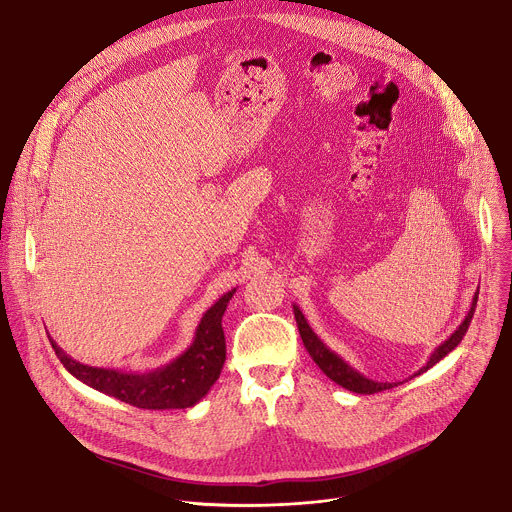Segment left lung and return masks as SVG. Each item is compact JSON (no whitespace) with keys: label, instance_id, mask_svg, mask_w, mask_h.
I'll list each match as a JSON object with an SVG mask.
<instances>
[{"label":"left lung","instance_id":"obj_1","mask_svg":"<svg viewBox=\"0 0 512 512\" xmlns=\"http://www.w3.org/2000/svg\"><path fill=\"white\" fill-rule=\"evenodd\" d=\"M476 304H478V292L472 300V308L468 312V316L463 318V322L459 324V327L451 333V337L447 341H443L429 357V361L416 371L414 376H421L423 371H427L429 367H433L435 363H439L447 353H451L463 339V335H466L470 322H472V316H474V310H476ZM294 318H296V324H298V331H300V337H302V343L306 347V351L310 353V357L314 359V363L324 371V376H329L335 384L347 388L349 392H355V394H376V392H382V390H390L394 386H398L400 382H376V380H369L365 378L363 374H359V371L355 367H351L343 357H339L335 351H331L327 345H324L318 335L310 329L308 320L304 318L302 310L294 304Z\"/></svg>","mask_w":512,"mask_h":512}]
</instances>
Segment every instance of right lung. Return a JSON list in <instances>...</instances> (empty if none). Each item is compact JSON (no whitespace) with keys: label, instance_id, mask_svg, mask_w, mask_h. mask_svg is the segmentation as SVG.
<instances>
[{"label":"right lung","instance_id":"add662e5","mask_svg":"<svg viewBox=\"0 0 512 512\" xmlns=\"http://www.w3.org/2000/svg\"><path fill=\"white\" fill-rule=\"evenodd\" d=\"M235 292L237 290L226 292L204 312L196 329V337L188 349L171 363L145 371V374H132V371L126 374V371L118 369L79 363L69 357L51 337L49 339L69 374L89 388L114 396L136 408H190L210 392L222 371L226 359L222 314Z\"/></svg>","mask_w":512,"mask_h":512}]
</instances>
